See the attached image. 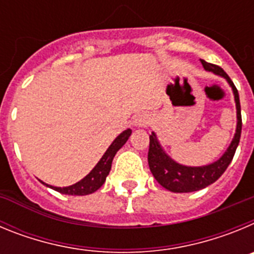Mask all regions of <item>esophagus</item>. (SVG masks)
Masks as SVG:
<instances>
[{
    "instance_id": "1",
    "label": "esophagus",
    "mask_w": 254,
    "mask_h": 254,
    "mask_svg": "<svg viewBox=\"0 0 254 254\" xmlns=\"http://www.w3.org/2000/svg\"><path fill=\"white\" fill-rule=\"evenodd\" d=\"M150 122V117L147 116V114H138V116L134 117L133 120V125L136 126V127H145V126L149 125Z\"/></svg>"
}]
</instances>
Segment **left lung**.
Returning a JSON list of instances; mask_svg holds the SVG:
<instances>
[{"label": "left lung", "instance_id": "obj_1", "mask_svg": "<svg viewBox=\"0 0 254 254\" xmlns=\"http://www.w3.org/2000/svg\"><path fill=\"white\" fill-rule=\"evenodd\" d=\"M203 68L206 71L216 73V75L223 76L226 78V81L232 86L233 93H234L235 104H237V129H235L234 138L232 143L229 145L226 151L217 161L203 167H186L178 164L177 161L173 160L170 156L165 154L161 145L159 143L156 134L152 132L150 134V146L149 154H147V161H149V167L151 170L152 176L156 181L167 188L168 190L176 192V193H187V192H194V190H202L207 186L212 185L216 182L220 177L223 176L229 164L232 163L234 158L235 150L239 145L242 133V114H241V102H239V94H238L237 87L233 84L226 72L221 67L216 64H208L206 61L201 60Z\"/></svg>", "mask_w": 254, "mask_h": 254}]
</instances>
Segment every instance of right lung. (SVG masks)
Returning a JSON list of instances; mask_svg holds the SVG:
<instances>
[{
  "mask_svg": "<svg viewBox=\"0 0 254 254\" xmlns=\"http://www.w3.org/2000/svg\"><path fill=\"white\" fill-rule=\"evenodd\" d=\"M132 131L131 129H126L122 133L116 138V140L112 142V145L108 147V150L105 151V154L103 155L102 159L99 160V163L96 164L94 169L91 170L89 174H87L85 178H82L81 181L75 183L72 186H68V187H53V186L46 185L44 182H42L43 185H46L47 187L52 188V190H57L60 193L64 194H71V196H85V194H90L95 190H99L103 185H104L105 178L111 172L112 168V161L113 158L116 156L117 151L121 149V147L127 142L128 137L131 136Z\"/></svg>",
  "mask_w": 254,
  "mask_h": 254,
  "instance_id": "add662e5",
  "label": "right lung"
}]
</instances>
